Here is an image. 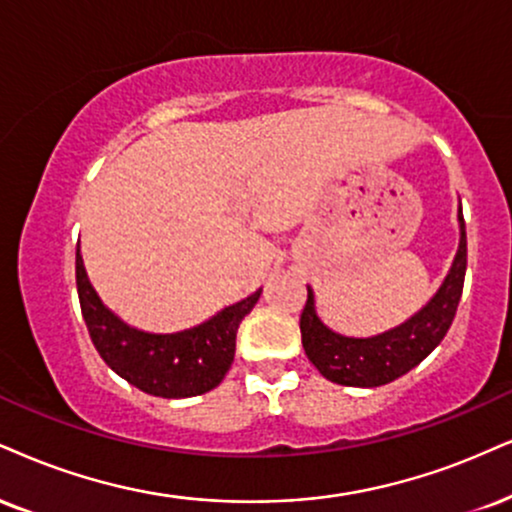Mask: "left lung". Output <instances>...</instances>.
Instances as JSON below:
<instances>
[{
	"label": "left lung",
	"instance_id": "8db88e82",
	"mask_svg": "<svg viewBox=\"0 0 512 512\" xmlns=\"http://www.w3.org/2000/svg\"><path fill=\"white\" fill-rule=\"evenodd\" d=\"M460 244L453 266L439 292L422 306L413 318L377 337L356 339L332 332L315 313L313 289L301 313V344L320 375L344 387H382L406 375L425 361L446 337L456 318L460 294H463L465 268H468V237H465L463 211L458 208Z\"/></svg>",
	"mask_w": 512,
	"mask_h": 512
}]
</instances>
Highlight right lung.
Listing matches in <instances>:
<instances>
[{"label": "right lung", "instance_id": "add662e5", "mask_svg": "<svg viewBox=\"0 0 512 512\" xmlns=\"http://www.w3.org/2000/svg\"><path fill=\"white\" fill-rule=\"evenodd\" d=\"M75 285L94 349L104 363L144 394L187 399L218 387L235 361V339L261 289L227 306L211 320L175 334H151L125 325L102 304L75 251Z\"/></svg>", "mask_w": 512, "mask_h": 512}]
</instances>
